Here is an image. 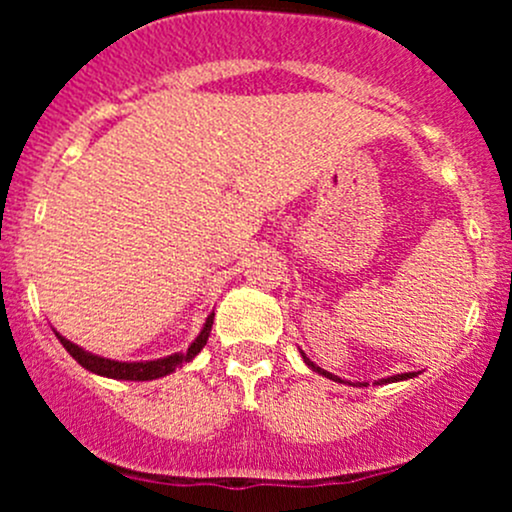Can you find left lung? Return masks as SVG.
<instances>
[{
    "label": "left lung",
    "mask_w": 512,
    "mask_h": 512,
    "mask_svg": "<svg viewBox=\"0 0 512 512\" xmlns=\"http://www.w3.org/2000/svg\"><path fill=\"white\" fill-rule=\"evenodd\" d=\"M301 356H303V361H305V366H308L310 370H315L317 375H322V378H330V380H334V383H344V385H358V387H368V383H349V380H342L339 378V375H334V373H330V370H325V368H320L317 366V363H313L310 361L308 356L303 354L301 351ZM416 375L419 373H397V375H387V378H380V380H375L373 385H387V383H399V380H411V378H416Z\"/></svg>",
    "instance_id": "1"
}]
</instances>
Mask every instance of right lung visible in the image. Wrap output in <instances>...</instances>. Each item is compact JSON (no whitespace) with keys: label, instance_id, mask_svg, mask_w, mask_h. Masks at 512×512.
Wrapping results in <instances>:
<instances>
[{"label":"right lung","instance_id":"obj_1","mask_svg":"<svg viewBox=\"0 0 512 512\" xmlns=\"http://www.w3.org/2000/svg\"><path fill=\"white\" fill-rule=\"evenodd\" d=\"M211 325H214V313L207 315V322H204L202 332L197 334L195 342L187 346V351H178V354L154 358V361H115V358L91 354V351H86L84 346L69 342V339L62 337L55 327H52V332H55V337L60 339V344L69 351V356H72L81 368L91 370V373H96V375H103V378L134 380V383H144V380H156V378H163V375L175 373L182 363H190L192 358H195L199 351L207 346Z\"/></svg>","mask_w":512,"mask_h":512}]
</instances>
